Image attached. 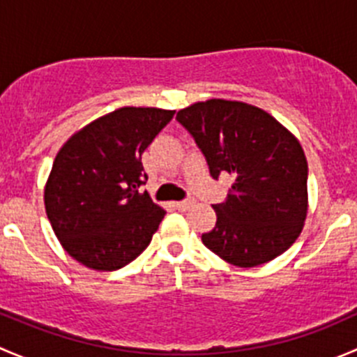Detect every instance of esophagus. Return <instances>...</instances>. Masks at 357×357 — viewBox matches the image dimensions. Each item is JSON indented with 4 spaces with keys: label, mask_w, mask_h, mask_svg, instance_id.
Returning <instances> with one entry per match:
<instances>
[{
    "label": "esophagus",
    "mask_w": 357,
    "mask_h": 357,
    "mask_svg": "<svg viewBox=\"0 0 357 357\" xmlns=\"http://www.w3.org/2000/svg\"><path fill=\"white\" fill-rule=\"evenodd\" d=\"M195 205V200L188 199V200H181V202H174V207L179 208V211H188L190 207Z\"/></svg>",
    "instance_id": "34e87169"
}]
</instances>
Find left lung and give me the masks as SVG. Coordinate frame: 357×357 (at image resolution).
<instances>
[{"label": "left lung", "mask_w": 357, "mask_h": 357, "mask_svg": "<svg viewBox=\"0 0 357 357\" xmlns=\"http://www.w3.org/2000/svg\"><path fill=\"white\" fill-rule=\"evenodd\" d=\"M176 119L212 178H235L226 202L212 205L218 221L202 235L204 245L238 268L282 255L307 215V160L298 139L266 110L231 100L193 103Z\"/></svg>", "instance_id": "1"}]
</instances>
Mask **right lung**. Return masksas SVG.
Instances as JSON below:
<instances>
[{
    "label": "right lung",
    "instance_id": "right-lung-1",
    "mask_svg": "<svg viewBox=\"0 0 357 357\" xmlns=\"http://www.w3.org/2000/svg\"><path fill=\"white\" fill-rule=\"evenodd\" d=\"M174 110L122 107L89 122L56 153L45 186V207L56 238L86 268L114 271L135 261L165 211L145 185L142 153Z\"/></svg>",
    "mask_w": 357,
    "mask_h": 357
}]
</instances>
